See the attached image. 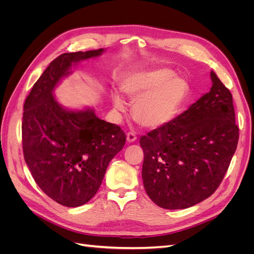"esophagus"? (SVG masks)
<instances>
[{
	"label": "esophagus",
	"instance_id": "esophagus-1",
	"mask_svg": "<svg viewBox=\"0 0 254 254\" xmlns=\"http://www.w3.org/2000/svg\"><path fill=\"white\" fill-rule=\"evenodd\" d=\"M136 140V133L133 132V131H130L127 133V141L129 143H132Z\"/></svg>",
	"mask_w": 254,
	"mask_h": 254
}]
</instances>
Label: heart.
<instances>
[{
  "label": "heart",
  "instance_id": "1",
  "mask_svg": "<svg viewBox=\"0 0 254 254\" xmlns=\"http://www.w3.org/2000/svg\"><path fill=\"white\" fill-rule=\"evenodd\" d=\"M167 68L135 73L123 82L125 94L136 101L133 118L146 128H158L167 124L180 109L189 93V84L181 77H172ZM115 109L124 110L120 96L113 97Z\"/></svg>",
  "mask_w": 254,
  "mask_h": 254
}]
</instances>
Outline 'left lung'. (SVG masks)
<instances>
[{
    "mask_svg": "<svg viewBox=\"0 0 254 254\" xmlns=\"http://www.w3.org/2000/svg\"><path fill=\"white\" fill-rule=\"evenodd\" d=\"M212 88L176 119L142 135L146 193L167 210L187 209L217 190L237 147L233 98L211 72Z\"/></svg>",
    "mask_w": 254,
    "mask_h": 254,
    "instance_id": "obj_1",
    "label": "left lung"
}]
</instances>
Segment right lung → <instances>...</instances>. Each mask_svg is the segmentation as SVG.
I'll return each instance as SVG.
<instances>
[{
    "label": "right lung",
    "mask_w": 254,
    "mask_h": 254,
    "mask_svg": "<svg viewBox=\"0 0 254 254\" xmlns=\"http://www.w3.org/2000/svg\"><path fill=\"white\" fill-rule=\"evenodd\" d=\"M103 51L61 54L35 82L23 107L25 162L38 187L68 207L82 205L97 193L110 161L126 142L120 126L98 119L93 110H65L53 96L73 64Z\"/></svg>",
    "instance_id": "obj_1"
}]
</instances>
